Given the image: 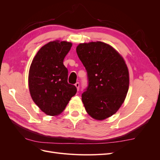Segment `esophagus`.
Returning <instances> with one entry per match:
<instances>
[{
  "label": "esophagus",
  "mask_w": 160,
  "mask_h": 160,
  "mask_svg": "<svg viewBox=\"0 0 160 160\" xmlns=\"http://www.w3.org/2000/svg\"><path fill=\"white\" fill-rule=\"evenodd\" d=\"M75 87L77 88V90H79V85H80L79 82H77V83L75 84Z\"/></svg>",
  "instance_id": "34e87169"
}]
</instances>
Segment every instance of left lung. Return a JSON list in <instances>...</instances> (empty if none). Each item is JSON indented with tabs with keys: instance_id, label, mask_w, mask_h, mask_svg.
<instances>
[{
	"instance_id": "left-lung-1",
	"label": "left lung",
	"mask_w": 160,
	"mask_h": 160,
	"mask_svg": "<svg viewBox=\"0 0 160 160\" xmlns=\"http://www.w3.org/2000/svg\"><path fill=\"white\" fill-rule=\"evenodd\" d=\"M76 51L88 73V86L82 93L88 113L97 120L115 114L129 89V71L123 57L113 48L98 41L81 43Z\"/></svg>"
}]
</instances>
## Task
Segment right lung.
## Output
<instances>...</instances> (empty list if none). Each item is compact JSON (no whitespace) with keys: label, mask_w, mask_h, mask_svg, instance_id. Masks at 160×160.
<instances>
[{"label":"right lung","mask_w":160,"mask_h":160,"mask_svg":"<svg viewBox=\"0 0 160 160\" xmlns=\"http://www.w3.org/2000/svg\"><path fill=\"white\" fill-rule=\"evenodd\" d=\"M72 43L55 41L42 47L32 61L28 88L34 102L48 115L61 113L77 88L68 83V70L63 60Z\"/></svg>","instance_id":"1"}]
</instances>
